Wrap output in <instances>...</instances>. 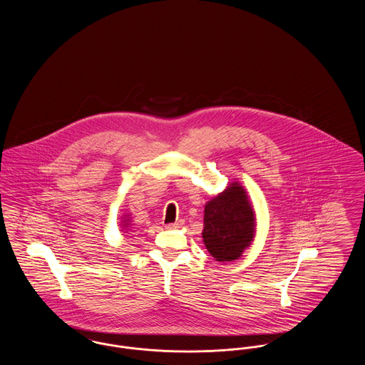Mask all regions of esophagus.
I'll use <instances>...</instances> for the list:
<instances>
[{
    "mask_svg": "<svg viewBox=\"0 0 365 365\" xmlns=\"http://www.w3.org/2000/svg\"><path fill=\"white\" fill-rule=\"evenodd\" d=\"M183 220L180 219V220H178V222H175V223H170V225H165V228H168V230H175V228H179V227L183 226Z\"/></svg>",
    "mask_w": 365,
    "mask_h": 365,
    "instance_id": "34e87169",
    "label": "esophagus"
}]
</instances>
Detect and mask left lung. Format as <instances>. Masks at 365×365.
<instances>
[{
  "label": "left lung",
  "instance_id": "1",
  "mask_svg": "<svg viewBox=\"0 0 365 365\" xmlns=\"http://www.w3.org/2000/svg\"><path fill=\"white\" fill-rule=\"evenodd\" d=\"M256 219L242 186L231 183L205 205L202 238L215 260H237L255 238Z\"/></svg>",
  "mask_w": 365,
  "mask_h": 365
}]
</instances>
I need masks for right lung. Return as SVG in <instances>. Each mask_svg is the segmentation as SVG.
<instances>
[{"label":"right lung","instance_id":"obj_1","mask_svg":"<svg viewBox=\"0 0 365 365\" xmlns=\"http://www.w3.org/2000/svg\"><path fill=\"white\" fill-rule=\"evenodd\" d=\"M123 225H124V227H128V220H124Z\"/></svg>","mask_w":365,"mask_h":365}]
</instances>
